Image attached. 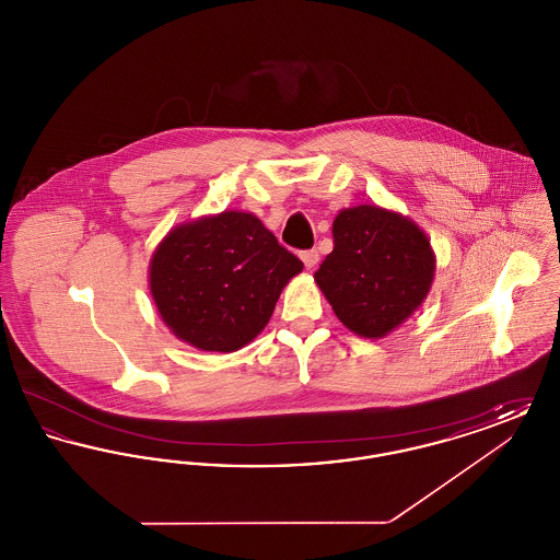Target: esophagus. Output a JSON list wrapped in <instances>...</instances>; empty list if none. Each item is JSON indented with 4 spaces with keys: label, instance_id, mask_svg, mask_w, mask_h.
I'll return each mask as SVG.
<instances>
[{
    "label": "esophagus",
    "instance_id": "34e87169",
    "mask_svg": "<svg viewBox=\"0 0 560 560\" xmlns=\"http://www.w3.org/2000/svg\"><path fill=\"white\" fill-rule=\"evenodd\" d=\"M300 258H302L306 270H313V268L317 267V262H319V252L317 249H306V252L300 254Z\"/></svg>",
    "mask_w": 560,
    "mask_h": 560
}]
</instances>
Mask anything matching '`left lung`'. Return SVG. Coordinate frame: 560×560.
Returning a JSON list of instances; mask_svg holds the SVG:
<instances>
[{
    "label": "left lung",
    "instance_id": "obj_1",
    "mask_svg": "<svg viewBox=\"0 0 560 560\" xmlns=\"http://www.w3.org/2000/svg\"><path fill=\"white\" fill-rule=\"evenodd\" d=\"M334 252L315 281L336 317L352 334L380 340L427 300L436 256L427 233L409 218L375 203L336 215Z\"/></svg>",
    "mask_w": 560,
    "mask_h": 560
}]
</instances>
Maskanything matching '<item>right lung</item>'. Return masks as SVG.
<instances>
[{"label": "right lung", "mask_w": 560, "mask_h": 560, "mask_svg": "<svg viewBox=\"0 0 560 560\" xmlns=\"http://www.w3.org/2000/svg\"><path fill=\"white\" fill-rule=\"evenodd\" d=\"M302 268L258 215L224 210L183 222L160 241L149 288L178 340L235 352L267 327L283 288Z\"/></svg>", "instance_id": "add662e5"}]
</instances>
